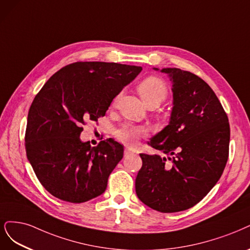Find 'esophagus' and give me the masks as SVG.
<instances>
[{"instance_id": "esophagus-1", "label": "esophagus", "mask_w": 250, "mask_h": 250, "mask_svg": "<svg viewBox=\"0 0 250 250\" xmlns=\"http://www.w3.org/2000/svg\"><path fill=\"white\" fill-rule=\"evenodd\" d=\"M131 153H133V151H132L130 148H125V150H124V154H125V156H126V155L131 154Z\"/></svg>"}]
</instances>
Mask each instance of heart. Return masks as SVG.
<instances>
[{"mask_svg": "<svg viewBox=\"0 0 250 250\" xmlns=\"http://www.w3.org/2000/svg\"><path fill=\"white\" fill-rule=\"evenodd\" d=\"M137 91L140 96L147 106L159 105L162 101L167 96V87L162 80L156 76H150L142 81L137 85ZM119 95L115 97L113 104L115 105L118 102ZM145 134V130L141 127L124 126L116 132L119 141L127 145H134L139 141L140 137Z\"/></svg>", "mask_w": 250, "mask_h": 250, "instance_id": "b5f03b06", "label": "heart"}]
</instances>
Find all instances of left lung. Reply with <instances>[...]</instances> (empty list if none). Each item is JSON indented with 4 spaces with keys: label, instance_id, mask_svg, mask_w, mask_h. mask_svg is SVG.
I'll return each mask as SVG.
<instances>
[{
    "label": "left lung",
    "instance_id": "left-lung-1",
    "mask_svg": "<svg viewBox=\"0 0 250 250\" xmlns=\"http://www.w3.org/2000/svg\"><path fill=\"white\" fill-rule=\"evenodd\" d=\"M160 72L173 83V107L168 125L148 143L160 154H140L135 192L151 209L174 213L201 202L220 179L229 158V124L201 77L178 68Z\"/></svg>",
    "mask_w": 250,
    "mask_h": 250
}]
</instances>
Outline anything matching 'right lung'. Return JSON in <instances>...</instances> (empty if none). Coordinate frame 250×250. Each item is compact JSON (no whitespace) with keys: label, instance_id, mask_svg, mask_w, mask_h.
<instances>
[{"label":"right lung","instance_id":"1","mask_svg":"<svg viewBox=\"0 0 250 250\" xmlns=\"http://www.w3.org/2000/svg\"><path fill=\"white\" fill-rule=\"evenodd\" d=\"M141 71L140 66L76 62L43 85L29 109L24 141L28 160L50 194L79 204L105 191L124 147L109 139L92 148L81 140L83 125L104 116Z\"/></svg>","mask_w":250,"mask_h":250}]
</instances>
